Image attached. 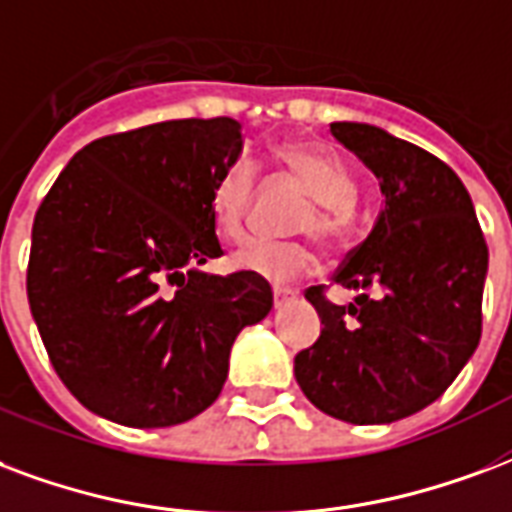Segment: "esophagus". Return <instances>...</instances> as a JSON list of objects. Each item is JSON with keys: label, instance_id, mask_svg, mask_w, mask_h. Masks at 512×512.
<instances>
[{"label": "esophagus", "instance_id": "obj_1", "mask_svg": "<svg viewBox=\"0 0 512 512\" xmlns=\"http://www.w3.org/2000/svg\"><path fill=\"white\" fill-rule=\"evenodd\" d=\"M295 298V290H287V287H274V306L279 309L282 304H287V301H293Z\"/></svg>", "mask_w": 512, "mask_h": 512}]
</instances>
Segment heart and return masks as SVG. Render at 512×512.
I'll return each instance as SVG.
<instances>
[{
  "label": "heart",
  "mask_w": 512,
  "mask_h": 512,
  "mask_svg": "<svg viewBox=\"0 0 512 512\" xmlns=\"http://www.w3.org/2000/svg\"><path fill=\"white\" fill-rule=\"evenodd\" d=\"M279 165L293 176L306 195L314 200L312 211H306L298 222L301 233H312L323 244H339L350 227V206L355 203V181L342 162L309 146H282L276 151ZM257 168L255 162H230V168L219 176L211 192V219L219 238L238 241L244 236L246 211L255 195ZM230 263L238 271H249L268 282H293L312 268L314 257L309 246L298 241H268L252 238L233 252Z\"/></svg>",
  "instance_id": "b5f03b06"
}]
</instances>
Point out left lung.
Returning <instances> with one entry per match:
<instances>
[{
	"label": "left lung",
	"instance_id": "obj_1",
	"mask_svg": "<svg viewBox=\"0 0 512 512\" xmlns=\"http://www.w3.org/2000/svg\"><path fill=\"white\" fill-rule=\"evenodd\" d=\"M331 135L377 176L385 206L333 274L355 301L306 290L323 331L295 355V380L331 418L393 423L437 401L478 347L488 246L467 187L434 154L358 121Z\"/></svg>",
	"mask_w": 512,
	"mask_h": 512
}]
</instances>
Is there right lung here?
I'll use <instances>...</instances> for the list:
<instances>
[{"mask_svg": "<svg viewBox=\"0 0 512 512\" xmlns=\"http://www.w3.org/2000/svg\"><path fill=\"white\" fill-rule=\"evenodd\" d=\"M241 124L176 119L83 146L37 208L26 295L59 380L86 410L160 429L211 407L230 347L274 295L263 276L198 271L222 255L214 184Z\"/></svg>", "mask_w": 512, "mask_h": 512, "instance_id": "obj_1", "label": "right lung"}]
</instances>
